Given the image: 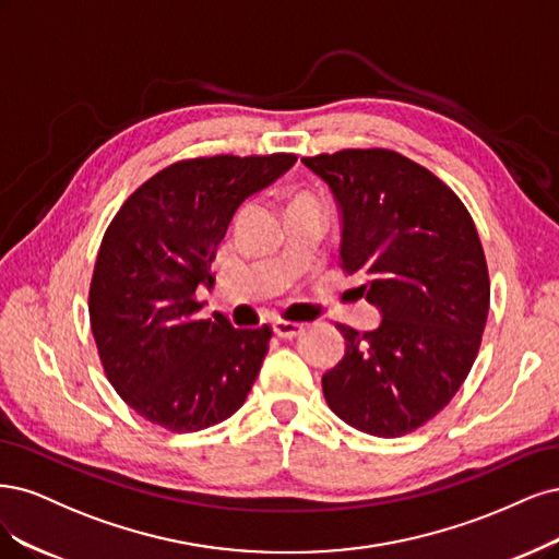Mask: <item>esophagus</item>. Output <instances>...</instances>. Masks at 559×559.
<instances>
[{
  "label": "esophagus",
  "instance_id": "obj_1",
  "mask_svg": "<svg viewBox=\"0 0 559 559\" xmlns=\"http://www.w3.org/2000/svg\"><path fill=\"white\" fill-rule=\"evenodd\" d=\"M272 328L281 338H297L304 332V325H299V322H287V320H274Z\"/></svg>",
  "mask_w": 559,
  "mask_h": 559
}]
</instances>
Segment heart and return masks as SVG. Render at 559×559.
<instances>
[{"instance_id":"b5f03b06","label":"heart","mask_w":559,"mask_h":559,"mask_svg":"<svg viewBox=\"0 0 559 559\" xmlns=\"http://www.w3.org/2000/svg\"><path fill=\"white\" fill-rule=\"evenodd\" d=\"M297 202H309V200H306V197H299V200H295V204H297Z\"/></svg>"}]
</instances>
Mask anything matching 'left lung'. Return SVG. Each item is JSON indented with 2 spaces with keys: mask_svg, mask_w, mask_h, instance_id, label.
Wrapping results in <instances>:
<instances>
[{
  "mask_svg": "<svg viewBox=\"0 0 559 559\" xmlns=\"http://www.w3.org/2000/svg\"><path fill=\"white\" fill-rule=\"evenodd\" d=\"M341 213V266L381 311L322 376L336 416L371 437L418 429L455 397L480 348L490 278L469 211L441 178L388 148L301 159Z\"/></svg>",
  "mask_w": 559,
  "mask_h": 559,
  "instance_id": "8db88e82",
  "label": "left lung"
}]
</instances>
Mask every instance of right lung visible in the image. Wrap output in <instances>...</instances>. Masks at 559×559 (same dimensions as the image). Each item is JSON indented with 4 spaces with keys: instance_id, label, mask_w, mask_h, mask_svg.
Returning a JSON list of instances; mask_svg holds the SVG:
<instances>
[{
    "instance_id": "1",
    "label": "right lung",
    "mask_w": 559,
    "mask_h": 559,
    "mask_svg": "<svg viewBox=\"0 0 559 559\" xmlns=\"http://www.w3.org/2000/svg\"><path fill=\"white\" fill-rule=\"evenodd\" d=\"M297 162L293 153L174 162L136 188L106 229L90 328L109 383L141 418L178 431L227 420L260 373L272 328L202 320L194 293L237 209Z\"/></svg>"
}]
</instances>
